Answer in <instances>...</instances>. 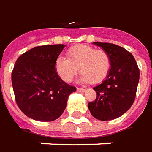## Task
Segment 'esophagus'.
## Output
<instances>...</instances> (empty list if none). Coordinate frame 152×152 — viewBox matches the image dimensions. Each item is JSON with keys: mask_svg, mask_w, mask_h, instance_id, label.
<instances>
[{"mask_svg": "<svg viewBox=\"0 0 152 152\" xmlns=\"http://www.w3.org/2000/svg\"><path fill=\"white\" fill-rule=\"evenodd\" d=\"M77 91H78V92L83 93V92H85V91H86V89H85V88H77Z\"/></svg>", "mask_w": 152, "mask_h": 152, "instance_id": "esophagus-1", "label": "esophagus"}]
</instances>
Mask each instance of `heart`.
Segmentation results:
<instances>
[{
    "label": "heart",
    "mask_w": 152,
    "mask_h": 152,
    "mask_svg": "<svg viewBox=\"0 0 152 152\" xmlns=\"http://www.w3.org/2000/svg\"><path fill=\"white\" fill-rule=\"evenodd\" d=\"M66 57H58L54 66L58 76L67 83L73 80L78 69L81 81L97 84L107 78L112 66L111 56L106 50L85 45L69 49Z\"/></svg>",
    "instance_id": "b5f03b06"
}]
</instances>
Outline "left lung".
<instances>
[{"mask_svg":"<svg viewBox=\"0 0 152 152\" xmlns=\"http://www.w3.org/2000/svg\"><path fill=\"white\" fill-rule=\"evenodd\" d=\"M94 44L109 54L112 66L106 79L94 88L97 98L88 107L96 119L110 121L121 117L133 104L140 71L133 55L124 48L111 43Z\"/></svg>","mask_w":152,"mask_h":152,"instance_id":"left-lung-1","label":"left lung"}]
</instances>
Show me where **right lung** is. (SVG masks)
Segmentation results:
<instances>
[{"label":"right lung","mask_w":152,"mask_h":152,"mask_svg":"<svg viewBox=\"0 0 152 152\" xmlns=\"http://www.w3.org/2000/svg\"><path fill=\"white\" fill-rule=\"evenodd\" d=\"M64 45L34 47L21 54L11 74L15 102L23 113L40 122L58 118L76 88L58 77L55 61Z\"/></svg>","instance_id":"add662e5"}]
</instances>
